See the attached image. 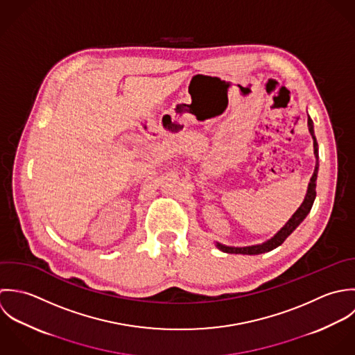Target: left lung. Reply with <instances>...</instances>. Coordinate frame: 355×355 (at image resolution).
I'll return each mask as SVG.
<instances>
[{
    "label": "left lung",
    "instance_id": "8db88e82",
    "mask_svg": "<svg viewBox=\"0 0 355 355\" xmlns=\"http://www.w3.org/2000/svg\"><path fill=\"white\" fill-rule=\"evenodd\" d=\"M307 126H309V132H310L311 139H313L314 156H315V167H314V173H313V175L310 178V182L307 185L306 196H304L302 205L299 206V209L292 214V216L286 220V223L284 225L283 227L273 237H270L269 240H266V241H263L261 244L245 245V247L225 245L222 243L215 241V247L218 250H220L222 252H226V254H243V255H259V254L269 252V251L277 248L279 245H282L284 241H285V239L303 222V219L307 216V214L310 213V210L313 207V203H314V199H315V185H317L315 181H317V174H318L320 163H318V144H317L315 136H314V125H313V121H311L310 116L307 118Z\"/></svg>",
    "mask_w": 355,
    "mask_h": 355
}]
</instances>
